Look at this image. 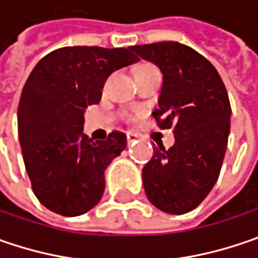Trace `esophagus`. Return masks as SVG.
<instances>
[{
  "instance_id": "obj_1",
  "label": "esophagus",
  "mask_w": 258,
  "mask_h": 258,
  "mask_svg": "<svg viewBox=\"0 0 258 258\" xmlns=\"http://www.w3.org/2000/svg\"><path fill=\"white\" fill-rule=\"evenodd\" d=\"M137 134H134V133H127V143L128 144H133V143H136L137 141Z\"/></svg>"
}]
</instances>
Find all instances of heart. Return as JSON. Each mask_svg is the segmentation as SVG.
Segmentation results:
<instances>
[{
  "instance_id": "heart-1",
  "label": "heart",
  "mask_w": 258,
  "mask_h": 258,
  "mask_svg": "<svg viewBox=\"0 0 258 258\" xmlns=\"http://www.w3.org/2000/svg\"><path fill=\"white\" fill-rule=\"evenodd\" d=\"M154 66H151V64H144V66H140L137 71H136V73L137 72H143V71H147V69H153Z\"/></svg>"
}]
</instances>
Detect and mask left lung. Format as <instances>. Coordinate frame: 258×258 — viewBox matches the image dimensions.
<instances>
[{
  "label": "left lung",
  "instance_id": "8db88e82",
  "mask_svg": "<svg viewBox=\"0 0 258 258\" xmlns=\"http://www.w3.org/2000/svg\"><path fill=\"white\" fill-rule=\"evenodd\" d=\"M163 75L160 128H173L174 144L154 149L143 167V186L151 204L166 214L195 209L218 180L228 144L231 105L217 69L202 54L177 41L133 46Z\"/></svg>",
  "mask_w": 258,
  "mask_h": 258
}]
</instances>
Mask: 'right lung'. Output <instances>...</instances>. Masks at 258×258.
Returning a JSON list of instances; mask_svg holds the SVG:
<instances>
[{
	"label": "right lung",
	"instance_id": "right-lung-1",
	"mask_svg": "<svg viewBox=\"0 0 258 258\" xmlns=\"http://www.w3.org/2000/svg\"><path fill=\"white\" fill-rule=\"evenodd\" d=\"M140 60L128 49L73 46L51 51L28 76L18 104V139L33 192L41 205L78 217L101 201L105 169L127 147L112 131L92 141L85 109L98 104L108 76Z\"/></svg>",
	"mask_w": 258,
	"mask_h": 258
}]
</instances>
